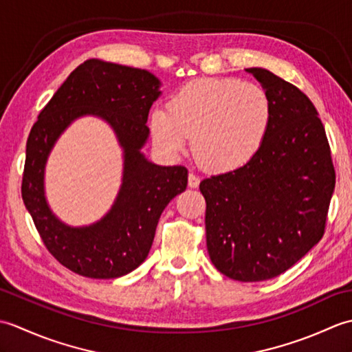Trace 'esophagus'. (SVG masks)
Masks as SVG:
<instances>
[{
    "instance_id": "esophagus-1",
    "label": "esophagus",
    "mask_w": 352,
    "mask_h": 352,
    "mask_svg": "<svg viewBox=\"0 0 352 352\" xmlns=\"http://www.w3.org/2000/svg\"><path fill=\"white\" fill-rule=\"evenodd\" d=\"M199 186V177L195 174H189V188H198Z\"/></svg>"
}]
</instances>
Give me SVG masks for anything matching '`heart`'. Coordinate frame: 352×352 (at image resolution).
Segmentation results:
<instances>
[{"mask_svg": "<svg viewBox=\"0 0 352 352\" xmlns=\"http://www.w3.org/2000/svg\"><path fill=\"white\" fill-rule=\"evenodd\" d=\"M271 125L263 89L234 78H204L183 86L149 118L153 139L163 151L180 154L193 138V153L212 170H231L251 160Z\"/></svg>", "mask_w": 352, "mask_h": 352, "instance_id": "b5f03b06", "label": "heart"}]
</instances>
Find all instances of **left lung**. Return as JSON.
Instances as JSON below:
<instances>
[{"instance_id":"obj_1","label":"left lung","mask_w":352,"mask_h":352,"mask_svg":"<svg viewBox=\"0 0 352 352\" xmlns=\"http://www.w3.org/2000/svg\"><path fill=\"white\" fill-rule=\"evenodd\" d=\"M245 71L271 102L266 139L243 166L206 178L199 190L212 263L252 283L287 271L322 239L336 174L313 102L271 71Z\"/></svg>"}]
</instances>
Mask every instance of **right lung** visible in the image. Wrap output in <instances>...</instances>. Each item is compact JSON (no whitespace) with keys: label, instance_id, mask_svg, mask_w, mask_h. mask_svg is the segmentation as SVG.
<instances>
[{"label":"right lung","instance_id":"right-lung-1","mask_svg":"<svg viewBox=\"0 0 352 352\" xmlns=\"http://www.w3.org/2000/svg\"><path fill=\"white\" fill-rule=\"evenodd\" d=\"M160 80L145 69L89 58L71 72L41 111L27 140L22 199L48 251L89 278H118L144 263L160 214L186 190L188 169L149 162L142 148L148 113L162 95ZM83 116L106 122L123 148L122 188L111 210L94 224L72 228L58 220L44 195V168L55 142Z\"/></svg>","mask_w":352,"mask_h":352}]
</instances>
